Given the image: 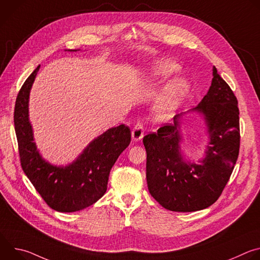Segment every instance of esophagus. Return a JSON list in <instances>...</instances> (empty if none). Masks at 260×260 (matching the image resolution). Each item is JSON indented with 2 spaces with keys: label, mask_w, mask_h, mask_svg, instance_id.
Returning <instances> with one entry per match:
<instances>
[{
  "label": "esophagus",
  "mask_w": 260,
  "mask_h": 260,
  "mask_svg": "<svg viewBox=\"0 0 260 260\" xmlns=\"http://www.w3.org/2000/svg\"><path fill=\"white\" fill-rule=\"evenodd\" d=\"M144 136V127L142 123H137L132 131V137L135 141H140Z\"/></svg>",
  "instance_id": "34e87169"
}]
</instances>
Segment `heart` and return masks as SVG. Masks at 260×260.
Instances as JSON below:
<instances>
[{"label":"heart","mask_w":260,"mask_h":260,"mask_svg":"<svg viewBox=\"0 0 260 260\" xmlns=\"http://www.w3.org/2000/svg\"><path fill=\"white\" fill-rule=\"evenodd\" d=\"M179 70V66L168 59H159L154 62L151 76L155 78H169ZM189 91L188 82L178 78L166 85L156 102V111L161 116H168L182 104Z\"/></svg>","instance_id":"heart-1"}]
</instances>
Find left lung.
<instances>
[{"mask_svg": "<svg viewBox=\"0 0 260 260\" xmlns=\"http://www.w3.org/2000/svg\"><path fill=\"white\" fill-rule=\"evenodd\" d=\"M191 111L204 115L210 137L202 165L185 161L181 154L179 119L183 113L174 117V124L143 138L148 189L164 208L175 212L213 205L231 178L240 150L238 100L215 67L208 93Z\"/></svg>", "mask_w": 260, "mask_h": 260, "instance_id": "8db88e82", "label": "left lung"}]
</instances>
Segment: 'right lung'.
<instances>
[{
    "instance_id": "1",
    "label": "right lung",
    "mask_w": 260,
    "mask_h": 260,
    "mask_svg": "<svg viewBox=\"0 0 260 260\" xmlns=\"http://www.w3.org/2000/svg\"><path fill=\"white\" fill-rule=\"evenodd\" d=\"M39 69L40 66L27 77L15 102L14 126L21 168L51 209L68 213L80 211L105 194L110 171L129 145L132 133L124 124L108 129L67 167L44 160L37 150L28 120L29 90Z\"/></svg>"
}]
</instances>
